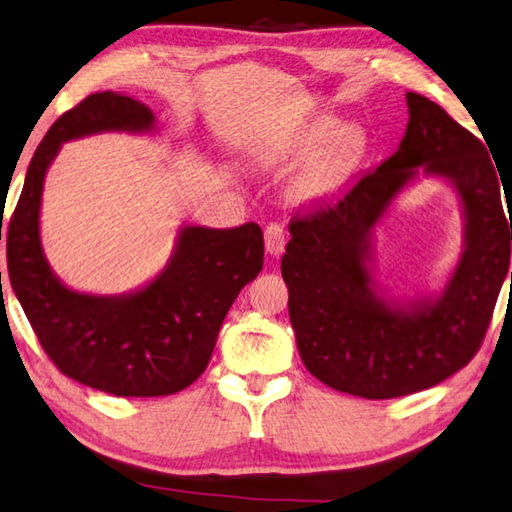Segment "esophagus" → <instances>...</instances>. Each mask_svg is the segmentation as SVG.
I'll return each mask as SVG.
<instances>
[{"label":"esophagus","mask_w":512,"mask_h":512,"mask_svg":"<svg viewBox=\"0 0 512 512\" xmlns=\"http://www.w3.org/2000/svg\"><path fill=\"white\" fill-rule=\"evenodd\" d=\"M264 239H266V253L270 257H279L284 253L286 248V235H284V228L279 224H270L266 226V233H264Z\"/></svg>","instance_id":"obj_1"}]
</instances>
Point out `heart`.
Returning a JSON list of instances; mask_svg holds the SVG:
<instances>
[{
  "label": "heart",
  "instance_id": "heart-1",
  "mask_svg": "<svg viewBox=\"0 0 512 512\" xmlns=\"http://www.w3.org/2000/svg\"><path fill=\"white\" fill-rule=\"evenodd\" d=\"M333 127V119H322L299 137V155L313 153L315 148L319 150L288 188V195L295 202H310V199L326 195L328 190L342 184L366 157L370 139L362 124H342L335 131Z\"/></svg>",
  "mask_w": 512,
  "mask_h": 512
}]
</instances>
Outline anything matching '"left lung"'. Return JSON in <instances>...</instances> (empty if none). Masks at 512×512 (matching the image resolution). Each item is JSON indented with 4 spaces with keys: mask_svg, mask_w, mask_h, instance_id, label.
<instances>
[{
    "mask_svg": "<svg viewBox=\"0 0 512 512\" xmlns=\"http://www.w3.org/2000/svg\"><path fill=\"white\" fill-rule=\"evenodd\" d=\"M406 104L395 153L339 197L290 217L282 257L304 366L326 386L366 399L417 393L464 368L482 346L510 264L512 219L484 144L428 97L406 93ZM419 176L442 178L458 193L465 250L437 294L395 298L374 273V228Z\"/></svg>",
    "mask_w": 512,
    "mask_h": 512,
    "instance_id": "left-lung-1",
    "label": "left lung"
}]
</instances>
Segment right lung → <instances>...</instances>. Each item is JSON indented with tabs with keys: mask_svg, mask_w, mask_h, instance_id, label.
I'll list each match as a JSON object with an SVG mask.
<instances>
[{
	"mask_svg": "<svg viewBox=\"0 0 512 512\" xmlns=\"http://www.w3.org/2000/svg\"><path fill=\"white\" fill-rule=\"evenodd\" d=\"M155 130L153 110L133 97L113 90L86 97L37 146L8 224L10 286L39 344L64 375L117 397L173 395L193 384L210 362L228 308L264 266L257 224H184L162 273L130 293H79L53 273L39 213L44 179L62 144L97 133Z\"/></svg>",
	"mask_w": 512,
	"mask_h": 512,
	"instance_id": "right-lung-1",
	"label": "right lung"
}]
</instances>
